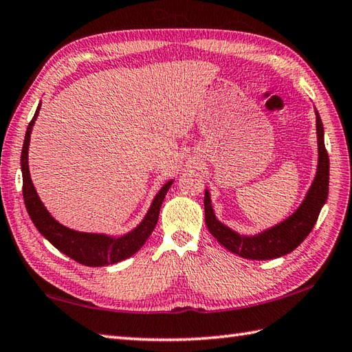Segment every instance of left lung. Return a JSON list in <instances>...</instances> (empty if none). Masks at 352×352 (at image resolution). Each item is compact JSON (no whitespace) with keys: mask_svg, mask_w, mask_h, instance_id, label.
Instances as JSON below:
<instances>
[{"mask_svg":"<svg viewBox=\"0 0 352 352\" xmlns=\"http://www.w3.org/2000/svg\"><path fill=\"white\" fill-rule=\"evenodd\" d=\"M314 113H316L319 155L316 176H314L302 204L290 217L283 220L281 223L264 229L263 232L255 235H241L217 220L211 205L210 191H205V223L214 239H217L220 245L231 250L232 254L248 258V260H274V258H279L295 250L316 225L319 212L328 197L329 160L324 141V124H322L316 109H314Z\"/></svg>","mask_w":352,"mask_h":352,"instance_id":"left-lung-1","label":"left lung"}]
</instances>
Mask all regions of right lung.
Listing matches in <instances>:
<instances>
[{"label": "right lung", "instance_id": "1", "mask_svg": "<svg viewBox=\"0 0 352 352\" xmlns=\"http://www.w3.org/2000/svg\"><path fill=\"white\" fill-rule=\"evenodd\" d=\"M41 109V103L34 112L30 124L27 127L23 153H21V170H23V195L24 204L27 208L28 216H30L38 231L52 243V245L60 250L62 254L73 258L74 261L83 264V266L102 267L109 266L126 260L144 245L146 240L153 232L160 217V210L166 197L168 188L173 184V179L168 181L162 188L157 191L152 205H150L146 217L141 220V223L121 236H111L106 234H92V232H80L60 225L59 221L52 217V214L47 211V208L42 204L38 192L34 190V185L28 170V146H30V133L33 131L34 121L38 118Z\"/></svg>", "mask_w": 352, "mask_h": 352}]
</instances>
